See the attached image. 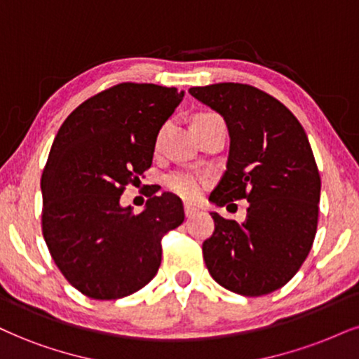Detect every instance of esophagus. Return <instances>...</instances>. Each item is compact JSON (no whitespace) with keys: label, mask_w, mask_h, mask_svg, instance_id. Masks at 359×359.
<instances>
[{"label":"esophagus","mask_w":359,"mask_h":359,"mask_svg":"<svg viewBox=\"0 0 359 359\" xmlns=\"http://www.w3.org/2000/svg\"><path fill=\"white\" fill-rule=\"evenodd\" d=\"M198 213V208L196 206H193V205H184V215L188 216V218H191V216H194Z\"/></svg>","instance_id":"obj_1"}]
</instances>
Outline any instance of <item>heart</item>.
<instances>
[{"instance_id": "b5f03b06", "label": "heart", "mask_w": 359, "mask_h": 359, "mask_svg": "<svg viewBox=\"0 0 359 359\" xmlns=\"http://www.w3.org/2000/svg\"><path fill=\"white\" fill-rule=\"evenodd\" d=\"M206 116H211V114H200V116L194 118V121ZM203 184H205V180L191 171H176L166 176V187L172 193L180 194L181 198H187V200H194L201 193Z\"/></svg>"}]
</instances>
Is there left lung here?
Instances as JSON below:
<instances>
[{
	"label": "left lung",
	"mask_w": 359,
	"mask_h": 359,
	"mask_svg": "<svg viewBox=\"0 0 359 359\" xmlns=\"http://www.w3.org/2000/svg\"><path fill=\"white\" fill-rule=\"evenodd\" d=\"M189 95L224 118L226 171L210 201L246 200L243 223L211 213L215 231L203 258L216 283L243 296L285 286L315 241L321 178L294 114L268 93L241 83L189 88Z\"/></svg>",
	"instance_id": "8db88e82"
}]
</instances>
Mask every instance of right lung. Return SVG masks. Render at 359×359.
<instances>
[{
	"instance_id": "1",
	"label": "right lung",
	"mask_w": 359,
	"mask_h": 359,
	"mask_svg": "<svg viewBox=\"0 0 359 359\" xmlns=\"http://www.w3.org/2000/svg\"><path fill=\"white\" fill-rule=\"evenodd\" d=\"M184 91L119 83L65 119L41 176L43 236L56 266L93 299H118L153 280L161 238L184 221L171 193L141 213L119 198L151 166L158 133Z\"/></svg>"
}]
</instances>
